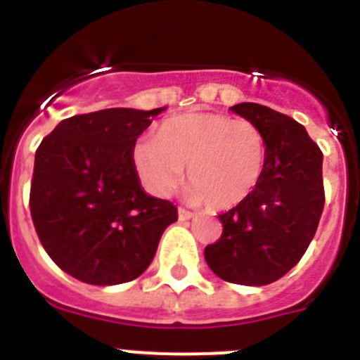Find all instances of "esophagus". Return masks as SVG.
Returning <instances> with one entry per match:
<instances>
[{
  "label": "esophagus",
  "mask_w": 360,
  "mask_h": 360,
  "mask_svg": "<svg viewBox=\"0 0 360 360\" xmlns=\"http://www.w3.org/2000/svg\"><path fill=\"white\" fill-rule=\"evenodd\" d=\"M193 216H195V212L187 211V209H184V207L178 209V219H180V221H186V219H191V218H193Z\"/></svg>",
  "instance_id": "esophagus-1"
}]
</instances>
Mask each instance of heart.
<instances>
[{"mask_svg":"<svg viewBox=\"0 0 360 360\" xmlns=\"http://www.w3.org/2000/svg\"><path fill=\"white\" fill-rule=\"evenodd\" d=\"M266 155V139L256 124L221 113L171 117L155 139L142 136L131 148L133 169L148 193L169 196L187 164V198L209 200L219 209L234 207L257 189Z\"/></svg>","mask_w":360,"mask_h":360,"instance_id":"b5f03b06","label":"heart"}]
</instances>
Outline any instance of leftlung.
Listing matches in <instances>:
<instances>
[{"mask_svg": "<svg viewBox=\"0 0 360 360\" xmlns=\"http://www.w3.org/2000/svg\"><path fill=\"white\" fill-rule=\"evenodd\" d=\"M231 110L262 129L269 155L257 189L219 214L224 232L205 247V262L224 281L262 287L297 265L316 234L324 207L323 153L288 115L256 103Z\"/></svg>", "mask_w": 360, "mask_h": 360, "instance_id": "8db88e82", "label": "left lung"}]
</instances>
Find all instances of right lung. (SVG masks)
<instances>
[{
  "label": "right lung",
  "instance_id": "obj_1",
  "mask_svg": "<svg viewBox=\"0 0 360 360\" xmlns=\"http://www.w3.org/2000/svg\"><path fill=\"white\" fill-rule=\"evenodd\" d=\"M165 108H110L61 120L36 151L30 214L41 245L66 274L90 285L133 281L178 218L133 169L131 148Z\"/></svg>",
  "mask_w": 360,
  "mask_h": 360
}]
</instances>
